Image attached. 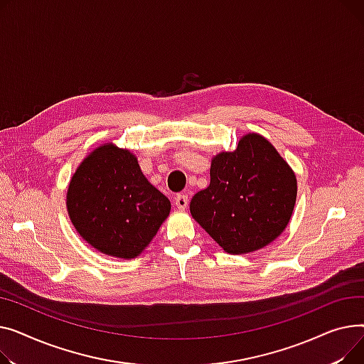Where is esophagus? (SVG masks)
Masks as SVG:
<instances>
[{"mask_svg":"<svg viewBox=\"0 0 364 364\" xmlns=\"http://www.w3.org/2000/svg\"><path fill=\"white\" fill-rule=\"evenodd\" d=\"M173 201L179 210H185L188 207V196L186 194H178Z\"/></svg>","mask_w":364,"mask_h":364,"instance_id":"esophagus-1","label":"esophagus"}]
</instances>
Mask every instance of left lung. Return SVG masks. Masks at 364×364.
I'll list each match as a JSON object with an SVG mask.
<instances>
[{
    "mask_svg": "<svg viewBox=\"0 0 364 364\" xmlns=\"http://www.w3.org/2000/svg\"><path fill=\"white\" fill-rule=\"evenodd\" d=\"M296 200L288 163L262 135H245L211 161L210 185L192 197L194 218L226 252L260 250L287 228Z\"/></svg>",
    "mask_w": 364,
    "mask_h": 364,
    "instance_id": "8db88e82",
    "label": "left lung"
}]
</instances>
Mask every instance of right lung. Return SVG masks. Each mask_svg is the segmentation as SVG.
I'll return each instance as SVG.
<instances>
[{
	"label": "right lung",
	"instance_id": "add662e5",
	"mask_svg": "<svg viewBox=\"0 0 364 364\" xmlns=\"http://www.w3.org/2000/svg\"><path fill=\"white\" fill-rule=\"evenodd\" d=\"M69 216L102 254L134 259L170 213V201L142 175L127 149L105 144L77 167L68 189Z\"/></svg>",
	"mask_w": 364,
	"mask_h": 364
}]
</instances>
